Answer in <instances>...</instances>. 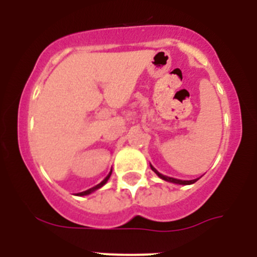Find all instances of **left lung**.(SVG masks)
<instances>
[{
  "label": "left lung",
  "instance_id": "8db88e82",
  "mask_svg": "<svg viewBox=\"0 0 257 257\" xmlns=\"http://www.w3.org/2000/svg\"><path fill=\"white\" fill-rule=\"evenodd\" d=\"M151 169L153 170L154 172H156L157 175H158V176H160L161 179H163V180H166V181H170V183H174V184H180V185H189V184H193V183H196L197 180H198V179H194V180H179V179H174V178H169V176H165V175H162V174H160V172L157 171L156 169H154L153 166L151 165Z\"/></svg>",
  "mask_w": 257,
  "mask_h": 257
}]
</instances>
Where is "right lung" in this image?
<instances>
[{
    "mask_svg": "<svg viewBox=\"0 0 257 257\" xmlns=\"http://www.w3.org/2000/svg\"><path fill=\"white\" fill-rule=\"evenodd\" d=\"M110 174H112V171L109 172V174H108V176H106V178L104 179V180L101 181L100 184H97V185H95L94 188H90V189L85 190V192H81V193H78V194H77V196H87V194H90V193L95 192V190H96V189H99V188H101V187H103V185H104V184H105L106 181H108V179L110 178Z\"/></svg>",
    "mask_w": 257,
    "mask_h": 257,
    "instance_id": "right-lung-1",
    "label": "right lung"
}]
</instances>
